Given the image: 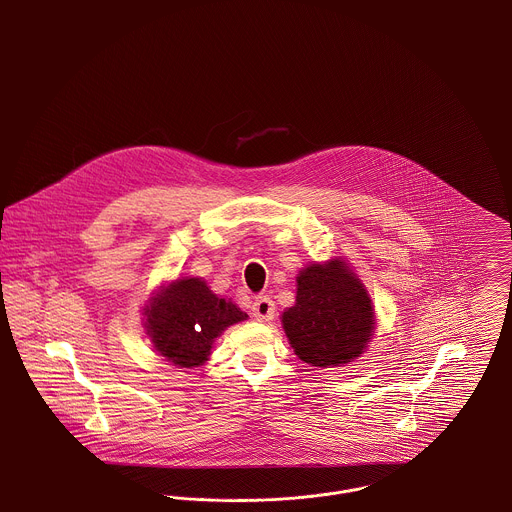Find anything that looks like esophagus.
<instances>
[{
  "label": "esophagus",
  "mask_w": 512,
  "mask_h": 512,
  "mask_svg": "<svg viewBox=\"0 0 512 512\" xmlns=\"http://www.w3.org/2000/svg\"><path fill=\"white\" fill-rule=\"evenodd\" d=\"M251 311H253V317L259 322H270L274 318V301L267 295H261L253 301Z\"/></svg>",
  "instance_id": "esophagus-1"
}]
</instances>
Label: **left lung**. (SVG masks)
Instances as JSON below:
<instances>
[{
  "mask_svg": "<svg viewBox=\"0 0 512 512\" xmlns=\"http://www.w3.org/2000/svg\"><path fill=\"white\" fill-rule=\"evenodd\" d=\"M280 318L293 353L318 368L355 361L376 330L365 284L341 257L301 268L295 303Z\"/></svg>",
  "mask_w": 512,
  "mask_h": 512,
  "instance_id": "obj_1",
  "label": "left lung"
}]
</instances>
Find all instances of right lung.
<instances>
[{
	"instance_id": "right-lung-1",
	"label": "right lung",
	"mask_w": 512,
	"mask_h": 512,
	"mask_svg": "<svg viewBox=\"0 0 512 512\" xmlns=\"http://www.w3.org/2000/svg\"><path fill=\"white\" fill-rule=\"evenodd\" d=\"M142 315L155 351L178 368H194L209 361L220 334L247 320V313L232 299L219 297L197 276L159 286L147 299Z\"/></svg>"
}]
</instances>
